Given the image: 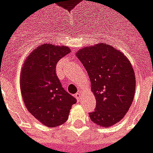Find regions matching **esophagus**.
Segmentation results:
<instances>
[{"label": "esophagus", "instance_id": "esophagus-1", "mask_svg": "<svg viewBox=\"0 0 153 153\" xmlns=\"http://www.w3.org/2000/svg\"><path fill=\"white\" fill-rule=\"evenodd\" d=\"M75 98H76L77 100H80V98H81V93L78 92L77 93H76V94H75Z\"/></svg>", "mask_w": 153, "mask_h": 153}]
</instances>
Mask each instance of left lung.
<instances>
[{"label":"left lung","instance_id":"8db88e82","mask_svg":"<svg viewBox=\"0 0 153 153\" xmlns=\"http://www.w3.org/2000/svg\"><path fill=\"white\" fill-rule=\"evenodd\" d=\"M76 57L91 81L96 108L89 113L97 126L108 128L120 121L131 108L136 90L131 63L121 51L105 43L82 48Z\"/></svg>","mask_w":153,"mask_h":153}]
</instances>
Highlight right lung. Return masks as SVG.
Segmentation results:
<instances>
[{"mask_svg":"<svg viewBox=\"0 0 153 153\" xmlns=\"http://www.w3.org/2000/svg\"><path fill=\"white\" fill-rule=\"evenodd\" d=\"M71 49L43 44L27 55L20 75V89L27 109L47 127L55 128L68 120L76 98L65 91L55 73L56 64Z\"/></svg>","mask_w":153,"mask_h":153,"instance_id":"add662e5","label":"right lung"}]
</instances>
